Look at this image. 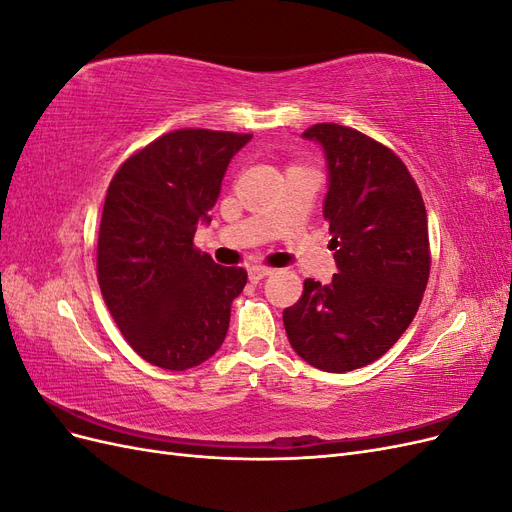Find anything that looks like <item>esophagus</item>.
<instances>
[{"mask_svg":"<svg viewBox=\"0 0 512 512\" xmlns=\"http://www.w3.org/2000/svg\"><path fill=\"white\" fill-rule=\"evenodd\" d=\"M273 273V269L269 267H250V271H247V275H250V282H260L265 280V277H269Z\"/></svg>","mask_w":512,"mask_h":512,"instance_id":"esophagus-1","label":"esophagus"}]
</instances>
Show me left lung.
<instances>
[{"mask_svg":"<svg viewBox=\"0 0 512 512\" xmlns=\"http://www.w3.org/2000/svg\"><path fill=\"white\" fill-rule=\"evenodd\" d=\"M303 138L327 162L322 215L337 273L331 284L305 280L284 327L303 361L344 374L380 359L416 316L429 280L427 211L406 164L374 138L337 123Z\"/></svg>","mask_w":512,"mask_h":512,"instance_id":"8db88e82","label":"left lung"}]
</instances>
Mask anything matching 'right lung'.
Here are the masks:
<instances>
[{
    "label": "right lung",
    "mask_w": 512,
    "mask_h": 512,
    "mask_svg": "<svg viewBox=\"0 0 512 512\" xmlns=\"http://www.w3.org/2000/svg\"><path fill=\"white\" fill-rule=\"evenodd\" d=\"M250 134L177 130L121 164L98 237V282L128 344L151 365L183 371L205 363L228 333L230 305L247 273L194 247L222 179Z\"/></svg>",
    "instance_id": "right-lung-1"
}]
</instances>
